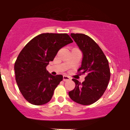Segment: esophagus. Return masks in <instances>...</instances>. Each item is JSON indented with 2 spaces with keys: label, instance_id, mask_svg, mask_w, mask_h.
I'll list each match as a JSON object with an SVG mask.
<instances>
[{
  "label": "esophagus",
  "instance_id": "1",
  "mask_svg": "<svg viewBox=\"0 0 130 130\" xmlns=\"http://www.w3.org/2000/svg\"><path fill=\"white\" fill-rule=\"evenodd\" d=\"M69 80H70V77L67 75H64L63 76V81H69Z\"/></svg>",
  "mask_w": 130,
  "mask_h": 130
}]
</instances>
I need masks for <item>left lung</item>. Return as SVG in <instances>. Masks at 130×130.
I'll list each match as a JSON object with an SVG mask.
<instances>
[{"instance_id": "left-lung-1", "label": "left lung", "mask_w": 130, "mask_h": 130, "mask_svg": "<svg viewBox=\"0 0 130 130\" xmlns=\"http://www.w3.org/2000/svg\"><path fill=\"white\" fill-rule=\"evenodd\" d=\"M83 53L80 74H86L81 83L73 79L75 87L68 92L73 101L81 105H90L104 94L110 80L109 62L98 45L89 36L83 34H71Z\"/></svg>"}]
</instances>
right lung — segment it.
<instances>
[{"instance_id": "1", "label": "right lung", "mask_w": 130, "mask_h": 130, "mask_svg": "<svg viewBox=\"0 0 130 130\" xmlns=\"http://www.w3.org/2000/svg\"><path fill=\"white\" fill-rule=\"evenodd\" d=\"M72 42L67 34L43 33L32 39L21 51L14 65L15 80L29 103L41 105L51 100L63 77L52 75L46 66L60 49Z\"/></svg>"}]
</instances>
